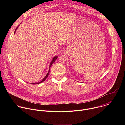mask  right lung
Instances as JSON below:
<instances>
[{
  "label": "right lung",
  "instance_id": "right-lung-1",
  "mask_svg": "<svg viewBox=\"0 0 125 125\" xmlns=\"http://www.w3.org/2000/svg\"><path fill=\"white\" fill-rule=\"evenodd\" d=\"M18 27H17V28L16 29V30H15V32H14V33H15V31H16V30H17V29L18 28ZM57 56H55V57H54V58H53V60H52V61L50 62V65H49V71H48V73L47 74V75H46V76L43 79V80L41 81V82H39V83H31V84H39V83H42V82H43V81H44L45 80H46V79L47 78V77H48V75H49V71H50V67H51V66L52 65V64L54 63V62H55V61L57 59Z\"/></svg>",
  "mask_w": 125,
  "mask_h": 125
}]
</instances>
